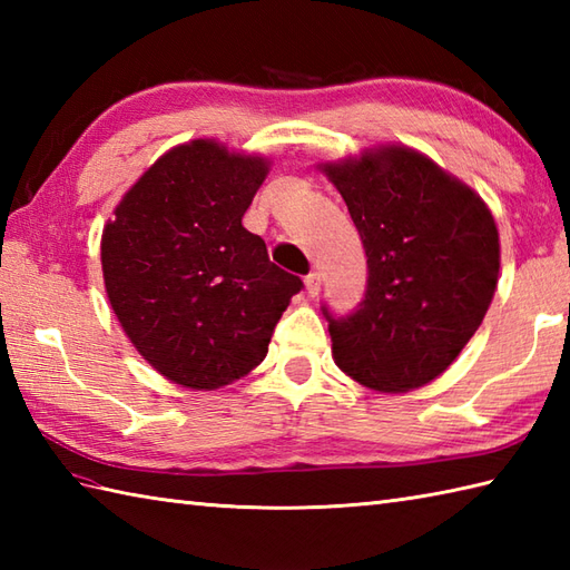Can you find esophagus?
I'll list each match as a JSON object with an SVG mask.
<instances>
[{
	"instance_id": "1",
	"label": "esophagus",
	"mask_w": 570,
	"mask_h": 570,
	"mask_svg": "<svg viewBox=\"0 0 570 570\" xmlns=\"http://www.w3.org/2000/svg\"><path fill=\"white\" fill-rule=\"evenodd\" d=\"M306 292H308V296H318L321 294V274L318 272H311L306 278Z\"/></svg>"
}]
</instances>
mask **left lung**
<instances>
[{
	"label": "left lung",
	"mask_w": 570,
	"mask_h": 570,
	"mask_svg": "<svg viewBox=\"0 0 570 570\" xmlns=\"http://www.w3.org/2000/svg\"><path fill=\"white\" fill-rule=\"evenodd\" d=\"M367 254L365 296L321 306L337 367L380 392L439 377L480 328L498 288L500 235L488 205L426 156L384 147L325 166Z\"/></svg>",
	"instance_id": "8db88e82"
}]
</instances>
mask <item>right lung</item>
<instances>
[{
  "label": "right lung",
  "instance_id": "add662e5",
  "mask_svg": "<svg viewBox=\"0 0 570 570\" xmlns=\"http://www.w3.org/2000/svg\"><path fill=\"white\" fill-rule=\"evenodd\" d=\"M264 176L257 156L184 144L131 186L102 233L119 323L154 370L188 390H217L257 367L304 288L242 227Z\"/></svg>",
  "mask_w": 570,
  "mask_h": 570
}]
</instances>
